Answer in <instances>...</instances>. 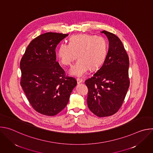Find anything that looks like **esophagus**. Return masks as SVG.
<instances>
[{"label":"esophagus","mask_w":153,"mask_h":153,"mask_svg":"<svg viewBox=\"0 0 153 153\" xmlns=\"http://www.w3.org/2000/svg\"><path fill=\"white\" fill-rule=\"evenodd\" d=\"M77 83H78V84H79V83H82V82H83V79H82L78 78V79H77Z\"/></svg>","instance_id":"34e87169"}]
</instances>
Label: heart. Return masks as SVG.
Here are the masks:
<instances>
[{
    "label": "heart",
    "mask_w": 153,
    "mask_h": 153,
    "mask_svg": "<svg viewBox=\"0 0 153 153\" xmlns=\"http://www.w3.org/2000/svg\"><path fill=\"white\" fill-rule=\"evenodd\" d=\"M107 51L106 40L101 36L86 34L74 35L70 37L69 44L62 43L57 50L60 63L69 66L76 59L77 63L70 70L71 76L81 77L91 69H97L103 62Z\"/></svg>",
    "instance_id": "1"
}]
</instances>
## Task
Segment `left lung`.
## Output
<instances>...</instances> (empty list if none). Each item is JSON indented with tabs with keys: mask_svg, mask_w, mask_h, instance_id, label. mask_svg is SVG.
<instances>
[{
	"mask_svg": "<svg viewBox=\"0 0 153 153\" xmlns=\"http://www.w3.org/2000/svg\"><path fill=\"white\" fill-rule=\"evenodd\" d=\"M109 40L108 51L102 66L85 80L88 88L87 104L98 117L110 116L122 106L129 86V58L120 39L103 31Z\"/></svg>",
	"mask_w": 153,
	"mask_h": 153,
	"instance_id": "8db88e82",
	"label": "left lung"
}]
</instances>
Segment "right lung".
<instances>
[{
    "label": "right lung",
    "mask_w": 153,
    "mask_h": 153,
    "mask_svg": "<svg viewBox=\"0 0 153 153\" xmlns=\"http://www.w3.org/2000/svg\"><path fill=\"white\" fill-rule=\"evenodd\" d=\"M68 34L48 32L31 42L20 63V85L34 110L53 116L68 103L76 80L65 76L56 61V48Z\"/></svg>",
    "instance_id": "right-lung-1"
}]
</instances>
